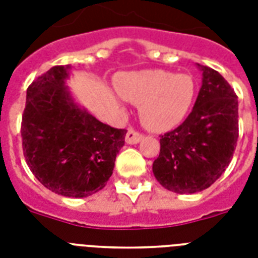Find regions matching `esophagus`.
Segmentation results:
<instances>
[{
  "label": "esophagus",
  "instance_id": "34e87169",
  "mask_svg": "<svg viewBox=\"0 0 258 258\" xmlns=\"http://www.w3.org/2000/svg\"><path fill=\"white\" fill-rule=\"evenodd\" d=\"M142 138H143V135L135 128H133V127H130V128L127 130L125 142H127L128 145H137V143H139V142L142 141Z\"/></svg>",
  "mask_w": 258,
  "mask_h": 258
}]
</instances>
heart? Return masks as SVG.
<instances>
[{
    "label": "heart",
    "mask_w": 258,
    "mask_h": 258,
    "mask_svg": "<svg viewBox=\"0 0 258 258\" xmlns=\"http://www.w3.org/2000/svg\"><path fill=\"white\" fill-rule=\"evenodd\" d=\"M117 92L141 105L143 124L154 133H163L180 124L196 99V82L188 75L151 70L123 75L116 82Z\"/></svg>",
    "instance_id": "1"
}]
</instances>
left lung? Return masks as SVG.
I'll return each instance as SVG.
<instances>
[{"mask_svg":"<svg viewBox=\"0 0 258 258\" xmlns=\"http://www.w3.org/2000/svg\"><path fill=\"white\" fill-rule=\"evenodd\" d=\"M198 67L204 79L194 108L182 124L161 135V153L153 163L158 182L178 194L212 186L232 161L238 139L234 89L220 72Z\"/></svg>","mask_w":258,"mask_h":258,"instance_id":"obj_1","label":"left lung"}]
</instances>
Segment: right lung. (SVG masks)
<instances>
[{
    "mask_svg": "<svg viewBox=\"0 0 258 258\" xmlns=\"http://www.w3.org/2000/svg\"><path fill=\"white\" fill-rule=\"evenodd\" d=\"M68 70L52 67L26 89L22 150L40 183L60 196L83 198L101 190L112 175L127 131L75 104L64 86Z\"/></svg>",
    "mask_w": 258,
    "mask_h": 258,
    "instance_id": "obj_1",
    "label": "right lung"
}]
</instances>
